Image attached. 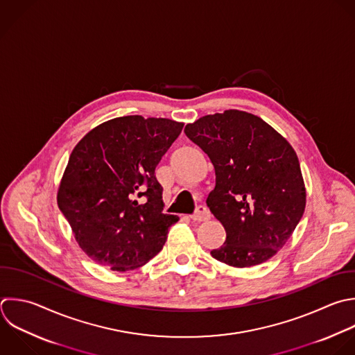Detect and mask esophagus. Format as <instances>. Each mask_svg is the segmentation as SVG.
Masks as SVG:
<instances>
[{"mask_svg":"<svg viewBox=\"0 0 355 355\" xmlns=\"http://www.w3.org/2000/svg\"><path fill=\"white\" fill-rule=\"evenodd\" d=\"M191 219L197 220V222L207 220V219H209V211L204 205H198L196 208V212L191 215Z\"/></svg>","mask_w":355,"mask_h":355,"instance_id":"1","label":"esophagus"}]
</instances>
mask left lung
<instances>
[{"label": "left lung", "instance_id": "8db88e82", "mask_svg": "<svg viewBox=\"0 0 355 355\" xmlns=\"http://www.w3.org/2000/svg\"><path fill=\"white\" fill-rule=\"evenodd\" d=\"M211 159L215 189L207 205L226 230L211 255L236 268L272 258L290 239L305 208L295 151L261 118L237 110L207 115L184 128Z\"/></svg>", "mask_w": 355, "mask_h": 355}]
</instances>
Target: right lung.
<instances>
[{
  "mask_svg": "<svg viewBox=\"0 0 355 355\" xmlns=\"http://www.w3.org/2000/svg\"><path fill=\"white\" fill-rule=\"evenodd\" d=\"M183 123L130 115L87 133L71 154L58 207L80 248L112 270L136 269L164 247L176 215L164 214L155 168Z\"/></svg>",
  "mask_w": 355,
  "mask_h": 355,
  "instance_id": "right-lung-1",
  "label": "right lung"
}]
</instances>
